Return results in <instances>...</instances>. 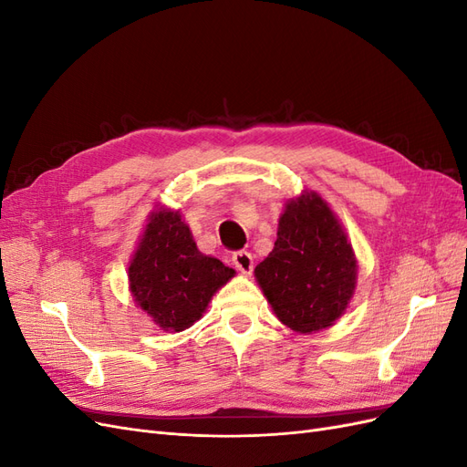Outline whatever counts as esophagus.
I'll list each match as a JSON object with an SVG mask.
<instances>
[{
	"label": "esophagus",
	"mask_w": 467,
	"mask_h": 467,
	"mask_svg": "<svg viewBox=\"0 0 467 467\" xmlns=\"http://www.w3.org/2000/svg\"><path fill=\"white\" fill-rule=\"evenodd\" d=\"M232 261H234V265H235V268H237L239 273L251 275V271H253V255H251L249 251H237V253H234Z\"/></svg>",
	"instance_id": "1"
}]
</instances>
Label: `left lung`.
I'll use <instances>...</instances> for the list:
<instances>
[{
	"label": "left lung",
	"instance_id": "obj_1",
	"mask_svg": "<svg viewBox=\"0 0 467 467\" xmlns=\"http://www.w3.org/2000/svg\"><path fill=\"white\" fill-rule=\"evenodd\" d=\"M275 316L296 333L331 327L355 296V249L329 202L316 191L294 196L278 218L275 249L255 266Z\"/></svg>",
	"mask_w": 467,
	"mask_h": 467
}]
</instances>
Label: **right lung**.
<instances>
[{
    "instance_id": "right-lung-1",
    "label": "right lung",
    "mask_w": 467,
    "mask_h": 467,
    "mask_svg": "<svg viewBox=\"0 0 467 467\" xmlns=\"http://www.w3.org/2000/svg\"><path fill=\"white\" fill-rule=\"evenodd\" d=\"M234 276V268L199 251L179 210L158 204L150 212L129 263V290L161 331L189 329Z\"/></svg>"
}]
</instances>
